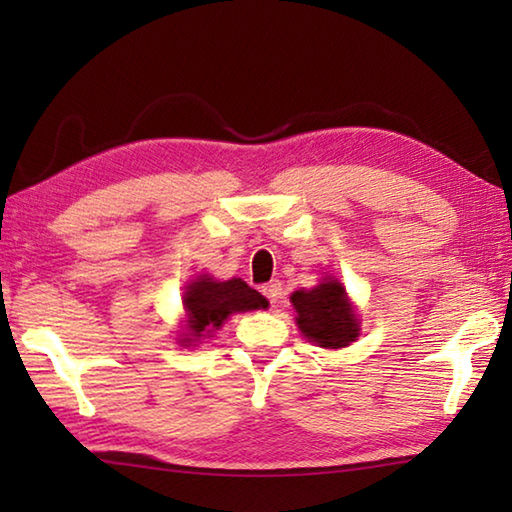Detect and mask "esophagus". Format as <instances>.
Here are the masks:
<instances>
[{
  "instance_id": "obj_1",
  "label": "esophagus",
  "mask_w": 512,
  "mask_h": 512,
  "mask_svg": "<svg viewBox=\"0 0 512 512\" xmlns=\"http://www.w3.org/2000/svg\"><path fill=\"white\" fill-rule=\"evenodd\" d=\"M262 292H264V297L270 301V306H277L281 299V284L279 281H270V284H266L262 288Z\"/></svg>"
}]
</instances>
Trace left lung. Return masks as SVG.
Instances as JSON below:
<instances>
[{
  "mask_svg": "<svg viewBox=\"0 0 512 512\" xmlns=\"http://www.w3.org/2000/svg\"><path fill=\"white\" fill-rule=\"evenodd\" d=\"M297 325L308 341L325 350H339L358 339L361 325L339 279L325 277L312 290L292 292Z\"/></svg>",
  "mask_w": 512,
  "mask_h": 512,
  "instance_id": "1",
  "label": "left lung"
}]
</instances>
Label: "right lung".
<instances>
[{"mask_svg":"<svg viewBox=\"0 0 512 512\" xmlns=\"http://www.w3.org/2000/svg\"><path fill=\"white\" fill-rule=\"evenodd\" d=\"M182 303L187 312V328L182 332V339H178L180 345L198 343L204 336H211L235 312L268 308L266 297L250 288L246 281L237 277L217 281L209 275L195 277L184 288Z\"/></svg>","mask_w":512,"mask_h":512,"instance_id":"add662e5","label":"right lung"}]
</instances>
